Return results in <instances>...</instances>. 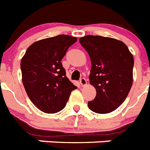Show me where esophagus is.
Segmentation results:
<instances>
[{"label":"esophagus","mask_w":150,"mask_h":150,"mask_svg":"<svg viewBox=\"0 0 150 150\" xmlns=\"http://www.w3.org/2000/svg\"><path fill=\"white\" fill-rule=\"evenodd\" d=\"M80 83H81L82 87H83V86H85V85L87 84V80L85 78H83V77H82V78L80 80Z\"/></svg>","instance_id":"1"}]
</instances>
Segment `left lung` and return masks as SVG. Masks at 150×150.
<instances>
[{"instance_id":"8db88e82","label":"left lung","mask_w":150,"mask_h":150,"mask_svg":"<svg viewBox=\"0 0 150 150\" xmlns=\"http://www.w3.org/2000/svg\"><path fill=\"white\" fill-rule=\"evenodd\" d=\"M91 61L90 83L96 97L88 108L98 114L115 111L126 99L132 85L134 59L127 45L117 39L100 35L80 39Z\"/></svg>"}]
</instances>
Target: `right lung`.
I'll return each mask as SVG.
<instances>
[{
  "label": "right lung",
  "mask_w": 150,
  "mask_h": 150,
  "mask_svg": "<svg viewBox=\"0 0 150 150\" xmlns=\"http://www.w3.org/2000/svg\"><path fill=\"white\" fill-rule=\"evenodd\" d=\"M77 40L67 35L47 38L30 45L21 59L22 82L32 102L48 114L65 108L76 87L66 76L61 60Z\"/></svg>",
  "instance_id": "obj_1"
}]
</instances>
